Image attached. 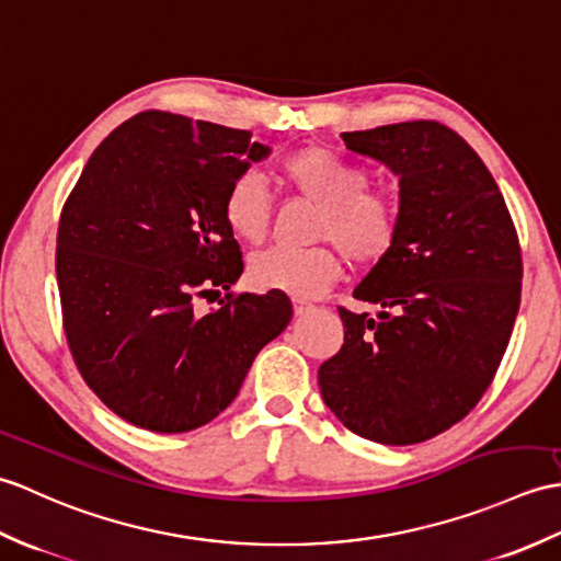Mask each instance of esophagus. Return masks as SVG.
<instances>
[{"label": "esophagus", "mask_w": 561, "mask_h": 561, "mask_svg": "<svg viewBox=\"0 0 561 561\" xmlns=\"http://www.w3.org/2000/svg\"><path fill=\"white\" fill-rule=\"evenodd\" d=\"M293 309H295V317H302L309 312V309H312V305L305 300H293Z\"/></svg>", "instance_id": "esophagus-1"}]
</instances>
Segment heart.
<instances>
[{
    "instance_id": "heart-1",
    "label": "heart",
    "mask_w": 561,
    "mask_h": 561,
    "mask_svg": "<svg viewBox=\"0 0 561 561\" xmlns=\"http://www.w3.org/2000/svg\"><path fill=\"white\" fill-rule=\"evenodd\" d=\"M278 175L317 204L312 240H329L307 249H266L249 261V280L256 290L290 297H317L341 278L343 254L355 266H377L393 252L401 234V206L396 196L367 186V172L331 153L307 146L280 160ZM222 220L234 238L261 242L271 222V196L264 178L244 170L222 196ZM334 244L331 245L330 242Z\"/></svg>"
}]
</instances>
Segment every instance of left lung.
<instances>
[{
	"instance_id": "left-lung-1",
	"label": "left lung",
	"mask_w": 561,
	"mask_h": 561,
	"mask_svg": "<svg viewBox=\"0 0 561 561\" xmlns=\"http://www.w3.org/2000/svg\"><path fill=\"white\" fill-rule=\"evenodd\" d=\"M341 136L398 175L401 234L353 293L379 319L339 309L345 341L319 367V389L357 437L417 444L463 420L496 375L520 305L518 234L454 129L415 119Z\"/></svg>"
}]
</instances>
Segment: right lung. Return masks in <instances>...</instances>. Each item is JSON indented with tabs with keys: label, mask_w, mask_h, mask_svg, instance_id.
Masks as SVG:
<instances>
[{
	"label": "right lung",
	"mask_w": 561,
	"mask_h": 561,
	"mask_svg": "<svg viewBox=\"0 0 561 561\" xmlns=\"http://www.w3.org/2000/svg\"><path fill=\"white\" fill-rule=\"evenodd\" d=\"M268 151L252 131L139 112L95 148L61 208L55 268L71 357L136 427L206 425L293 319L280 293H230L244 264L222 196ZM220 289L229 302L198 316L195 297Z\"/></svg>",
	"instance_id": "1"
}]
</instances>
